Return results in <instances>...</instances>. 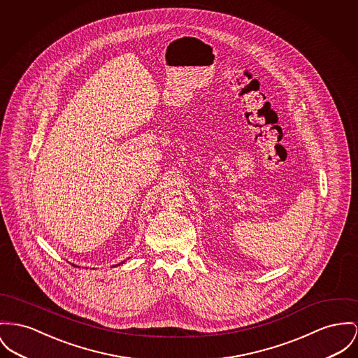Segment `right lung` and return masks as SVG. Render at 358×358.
<instances>
[{"mask_svg":"<svg viewBox=\"0 0 358 358\" xmlns=\"http://www.w3.org/2000/svg\"><path fill=\"white\" fill-rule=\"evenodd\" d=\"M120 264H123V262L120 263ZM115 266H118V264H115ZM76 267H77V266H76Z\"/></svg>","mask_w":358,"mask_h":358,"instance_id":"obj_1","label":"right lung"}]
</instances>
